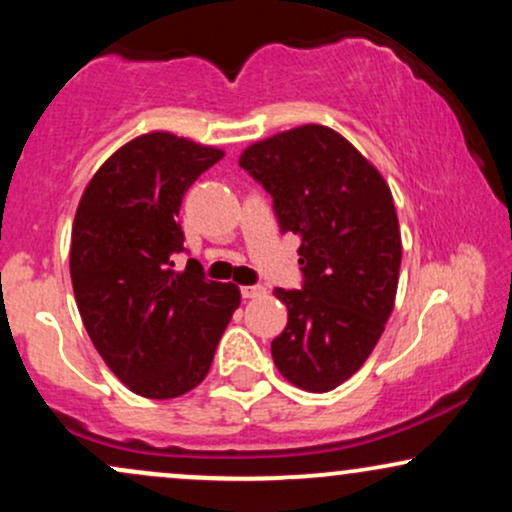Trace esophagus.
<instances>
[{
  "mask_svg": "<svg viewBox=\"0 0 512 512\" xmlns=\"http://www.w3.org/2000/svg\"><path fill=\"white\" fill-rule=\"evenodd\" d=\"M240 293H243V298L264 296V286H243V289H240Z\"/></svg>",
  "mask_w": 512,
  "mask_h": 512,
  "instance_id": "34e87169",
  "label": "esophagus"
}]
</instances>
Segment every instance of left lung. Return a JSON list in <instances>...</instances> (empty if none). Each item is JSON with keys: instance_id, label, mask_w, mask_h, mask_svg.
Wrapping results in <instances>:
<instances>
[{"instance_id": "obj_1", "label": "left lung", "mask_w": 512, "mask_h": 512, "mask_svg": "<svg viewBox=\"0 0 512 512\" xmlns=\"http://www.w3.org/2000/svg\"><path fill=\"white\" fill-rule=\"evenodd\" d=\"M238 163L272 195L281 231L301 236L303 289L274 291L289 310L276 368L301 390L330 392L366 363L395 308L402 236L390 185L325 125L250 144Z\"/></svg>"}]
</instances>
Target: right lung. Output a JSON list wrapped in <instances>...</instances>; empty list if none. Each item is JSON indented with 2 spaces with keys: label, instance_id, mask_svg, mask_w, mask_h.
I'll use <instances>...</instances> for the list:
<instances>
[{
  "label": "right lung",
  "instance_id": "1",
  "mask_svg": "<svg viewBox=\"0 0 512 512\" xmlns=\"http://www.w3.org/2000/svg\"><path fill=\"white\" fill-rule=\"evenodd\" d=\"M223 151L149 132L115 151L88 180L72 226L74 298L93 346L129 390L173 399L207 378L240 305L236 284L204 279L182 252L187 187Z\"/></svg>",
  "mask_w": 512,
  "mask_h": 512
}]
</instances>
